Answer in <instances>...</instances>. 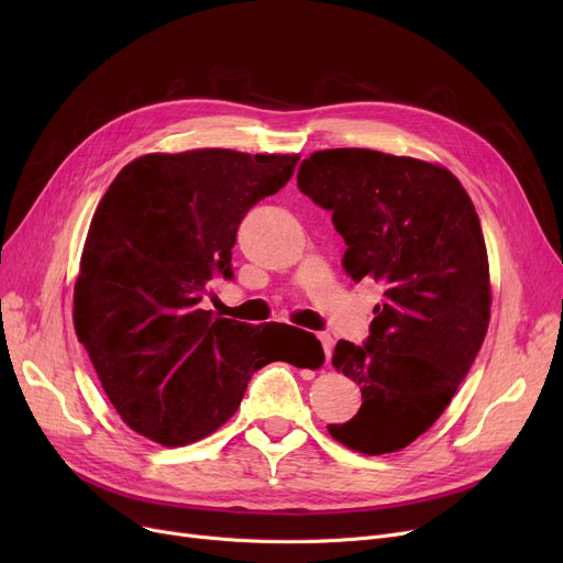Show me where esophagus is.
Masks as SVG:
<instances>
[{
  "mask_svg": "<svg viewBox=\"0 0 563 563\" xmlns=\"http://www.w3.org/2000/svg\"><path fill=\"white\" fill-rule=\"evenodd\" d=\"M319 342H321V346H323V356H327V365H329L335 342H333V338H331L329 333H319Z\"/></svg>",
  "mask_w": 563,
  "mask_h": 563,
  "instance_id": "34e87169",
  "label": "esophagus"
}]
</instances>
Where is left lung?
Segmentation results:
<instances>
[{"instance_id":"8db88e82","label":"left lung","mask_w":563,"mask_h":563,"mask_svg":"<svg viewBox=\"0 0 563 563\" xmlns=\"http://www.w3.org/2000/svg\"><path fill=\"white\" fill-rule=\"evenodd\" d=\"M297 183L333 214L344 272L383 289L369 338L340 340L333 351V367L358 383L363 406L329 433L369 456L404 450L448 408L488 331V255L475 205L448 168L363 147L312 153Z\"/></svg>"}]
</instances>
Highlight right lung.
Returning <instances> with one entry per match:
<instances>
[{
    "label": "right lung",
    "instance_id": "add662e5",
    "mask_svg": "<svg viewBox=\"0 0 563 563\" xmlns=\"http://www.w3.org/2000/svg\"><path fill=\"white\" fill-rule=\"evenodd\" d=\"M299 155L205 147L145 155L102 196L75 283V331L123 422L164 448L217 431L240 408L251 376L274 361L294 327L212 317L200 301L232 278L236 228L283 189ZM319 363L323 351L310 338ZM306 367V365H303Z\"/></svg>",
    "mask_w": 563,
    "mask_h": 563
}]
</instances>
